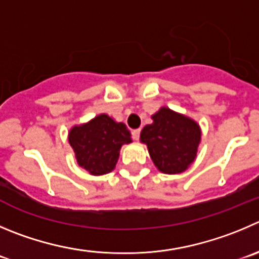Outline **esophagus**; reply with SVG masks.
Returning <instances> with one entry per match:
<instances>
[{"instance_id":"34e87169","label":"esophagus","mask_w":259,"mask_h":259,"mask_svg":"<svg viewBox=\"0 0 259 259\" xmlns=\"http://www.w3.org/2000/svg\"><path fill=\"white\" fill-rule=\"evenodd\" d=\"M140 134H141V130H134V131H132V137H134V140H139Z\"/></svg>"}]
</instances>
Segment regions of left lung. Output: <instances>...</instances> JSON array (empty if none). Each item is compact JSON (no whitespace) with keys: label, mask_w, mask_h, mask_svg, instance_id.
Wrapping results in <instances>:
<instances>
[{"label":"left lung","mask_w":259,"mask_h":259,"mask_svg":"<svg viewBox=\"0 0 259 259\" xmlns=\"http://www.w3.org/2000/svg\"><path fill=\"white\" fill-rule=\"evenodd\" d=\"M154 122L142 128L140 140L149 150L161 173L179 174L194 161L201 142V128L191 118L162 107L152 115Z\"/></svg>","instance_id":"obj_1"}]
</instances>
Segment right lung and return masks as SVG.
I'll list each match as a JSON object with an SVG mask.
<instances>
[{
  "label": "right lung",
  "instance_id": "obj_1",
  "mask_svg": "<svg viewBox=\"0 0 259 259\" xmlns=\"http://www.w3.org/2000/svg\"><path fill=\"white\" fill-rule=\"evenodd\" d=\"M68 142L78 166L91 176H103L115 168L120 147L132 140L124 123L115 122L108 114H99L71 128Z\"/></svg>",
  "mask_w": 259,
  "mask_h": 259
}]
</instances>
